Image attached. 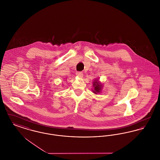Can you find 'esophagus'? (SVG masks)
I'll return each instance as SVG.
<instances>
[{
	"mask_svg": "<svg viewBox=\"0 0 160 160\" xmlns=\"http://www.w3.org/2000/svg\"><path fill=\"white\" fill-rule=\"evenodd\" d=\"M76 75L79 77H83V73L82 72H77Z\"/></svg>",
	"mask_w": 160,
	"mask_h": 160,
	"instance_id": "1",
	"label": "esophagus"
}]
</instances>
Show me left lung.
Here are the masks:
<instances>
[{"label": "left lung", "mask_w": 160, "mask_h": 160, "mask_svg": "<svg viewBox=\"0 0 160 160\" xmlns=\"http://www.w3.org/2000/svg\"><path fill=\"white\" fill-rule=\"evenodd\" d=\"M93 87L94 88V89L92 91L94 93L97 94L101 92L102 85L99 82V79H95V80L93 82Z\"/></svg>", "instance_id": "left-lung-1"}]
</instances>
